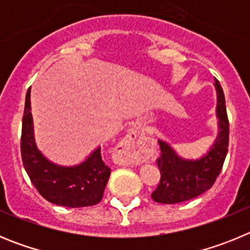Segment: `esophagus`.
<instances>
[{"mask_svg": "<svg viewBox=\"0 0 250 250\" xmlns=\"http://www.w3.org/2000/svg\"><path fill=\"white\" fill-rule=\"evenodd\" d=\"M140 144H141L140 129L134 126L131 127V129L127 130V134L125 135V138L121 140L120 147H123L124 150H135L136 147L140 146Z\"/></svg>", "mask_w": 250, "mask_h": 250, "instance_id": "esophagus-1", "label": "esophagus"}]
</instances>
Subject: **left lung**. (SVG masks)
Returning a JSON list of instances; mask_svg holds the SVG:
<instances>
[{
  "mask_svg": "<svg viewBox=\"0 0 250 250\" xmlns=\"http://www.w3.org/2000/svg\"><path fill=\"white\" fill-rule=\"evenodd\" d=\"M218 134L215 140L198 159L183 158L164 140H159L161 155L158 159L160 183L151 198L161 204H176L199 196L213 187L222 171L229 145V121L225 98L219 81L215 80Z\"/></svg>",
  "mask_w": 250,
  "mask_h": 250,
  "instance_id": "1",
  "label": "left lung"
}]
</instances>
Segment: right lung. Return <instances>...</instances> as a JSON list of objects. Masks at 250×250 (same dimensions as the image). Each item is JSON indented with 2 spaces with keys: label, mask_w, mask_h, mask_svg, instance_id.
<instances>
[{
  "label": "right lung",
  "mask_w": 250,
  "mask_h": 250,
  "mask_svg": "<svg viewBox=\"0 0 250 250\" xmlns=\"http://www.w3.org/2000/svg\"><path fill=\"white\" fill-rule=\"evenodd\" d=\"M31 91L26 94L22 119V163L31 182L41 195L52 204L67 208L90 207L103 199L110 176V167L96 147L80 164L60 165L46 158L37 147L31 114Z\"/></svg>",
  "instance_id": "right-lung-1"
}]
</instances>
